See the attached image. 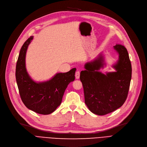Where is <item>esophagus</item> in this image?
<instances>
[{"instance_id":"34e87169","label":"esophagus","mask_w":147,"mask_h":147,"mask_svg":"<svg viewBox=\"0 0 147 147\" xmlns=\"http://www.w3.org/2000/svg\"><path fill=\"white\" fill-rule=\"evenodd\" d=\"M75 76L76 79H79L80 78V71H77L75 74Z\"/></svg>"}]
</instances>
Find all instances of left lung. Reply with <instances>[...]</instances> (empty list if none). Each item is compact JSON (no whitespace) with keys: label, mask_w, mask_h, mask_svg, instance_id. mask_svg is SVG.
I'll return each instance as SVG.
<instances>
[{"label":"left lung","mask_w":147,"mask_h":147,"mask_svg":"<svg viewBox=\"0 0 147 147\" xmlns=\"http://www.w3.org/2000/svg\"><path fill=\"white\" fill-rule=\"evenodd\" d=\"M119 54L117 63L113 65L115 72H99L104 67V57L100 55L96 59L84 65L86 70L80 72L84 102L89 110L95 114L103 115L118 109L127 97L132 78V65L126 48L120 44L114 46Z\"/></svg>","instance_id":"obj_1"}]
</instances>
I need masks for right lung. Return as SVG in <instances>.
<instances>
[{"label": "right lung", "mask_w": 147, "mask_h": 147, "mask_svg": "<svg viewBox=\"0 0 147 147\" xmlns=\"http://www.w3.org/2000/svg\"><path fill=\"white\" fill-rule=\"evenodd\" d=\"M33 38V36H30L21 48L15 77L21 100L26 107L38 114H49L61 104L68 84L75 79L76 68H74L67 73H57L48 81L34 82L26 68V52Z\"/></svg>", "instance_id": "1"}]
</instances>
